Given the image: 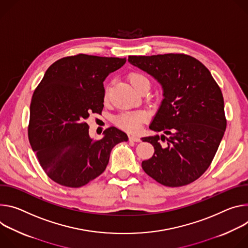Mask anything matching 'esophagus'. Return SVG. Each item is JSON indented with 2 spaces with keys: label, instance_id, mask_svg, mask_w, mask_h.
Listing matches in <instances>:
<instances>
[{
  "label": "esophagus",
  "instance_id": "obj_1",
  "mask_svg": "<svg viewBox=\"0 0 248 248\" xmlns=\"http://www.w3.org/2000/svg\"><path fill=\"white\" fill-rule=\"evenodd\" d=\"M129 140L132 141V142L138 143V142L141 141V138H140L139 136H137V135H130V136H129Z\"/></svg>",
  "mask_w": 248,
  "mask_h": 248
}]
</instances>
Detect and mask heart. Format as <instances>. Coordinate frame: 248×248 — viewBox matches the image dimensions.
I'll use <instances>...</instances> for the list:
<instances>
[{"instance_id": "heart-1", "label": "heart", "mask_w": 248, "mask_h": 248, "mask_svg": "<svg viewBox=\"0 0 248 248\" xmlns=\"http://www.w3.org/2000/svg\"><path fill=\"white\" fill-rule=\"evenodd\" d=\"M129 80L136 91L138 90L139 87L142 86L143 84L150 85V81H149L148 78L139 72L130 73ZM104 96L106 98L107 90L105 92ZM145 119H146V113L143 111H128V112H122V113L118 114L114 118V122L118 127H120L128 132H137L138 130H140L142 123L144 122Z\"/></svg>"}]
</instances>
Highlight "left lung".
Listing matches in <instances>:
<instances>
[{
  "label": "left lung",
  "instance_id": "left-lung-1",
  "mask_svg": "<svg viewBox=\"0 0 248 248\" xmlns=\"http://www.w3.org/2000/svg\"><path fill=\"white\" fill-rule=\"evenodd\" d=\"M128 61L160 84L163 99L150 129L162 135L142 138L154 155L144 171L169 187L187 185L210 167L226 127L224 97L210 71L185 54L129 56ZM167 141L161 145L160 140Z\"/></svg>",
  "mask_w": 248,
  "mask_h": 248
}]
</instances>
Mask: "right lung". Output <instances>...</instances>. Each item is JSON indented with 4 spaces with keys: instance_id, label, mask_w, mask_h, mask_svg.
Instances as JSON below:
<instances>
[{
    "instance_id": "obj_1",
    "label": "right lung",
    "mask_w": 248,
    "mask_h": 248,
    "mask_svg": "<svg viewBox=\"0 0 248 248\" xmlns=\"http://www.w3.org/2000/svg\"><path fill=\"white\" fill-rule=\"evenodd\" d=\"M126 58L78 54L59 59L45 72L35 89L29 125V140L45 173L56 183L81 187L106 169L114 146L128 136L116 127L93 140L86 120L103 109L106 77Z\"/></svg>"
}]
</instances>
